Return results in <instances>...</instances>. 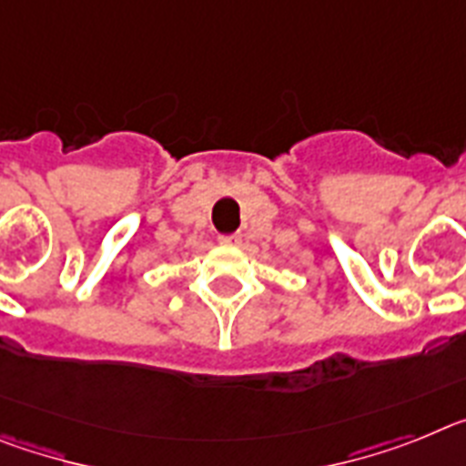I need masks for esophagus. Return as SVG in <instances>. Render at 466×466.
<instances>
[{
    "label": "esophagus",
    "instance_id": "esophagus-1",
    "mask_svg": "<svg viewBox=\"0 0 466 466\" xmlns=\"http://www.w3.org/2000/svg\"><path fill=\"white\" fill-rule=\"evenodd\" d=\"M222 246H238L241 244V237L238 234H220V238H218Z\"/></svg>",
    "mask_w": 466,
    "mask_h": 466
}]
</instances>
